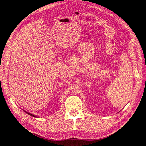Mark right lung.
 <instances>
[{"mask_svg":"<svg viewBox=\"0 0 146 146\" xmlns=\"http://www.w3.org/2000/svg\"><path fill=\"white\" fill-rule=\"evenodd\" d=\"M25 113H27V114H29V115H30V116H33V117H36L37 116H35V115H33V114H31V113H28V112H27V111H24Z\"/></svg>","mask_w":146,"mask_h":146,"instance_id":"right-lung-1","label":"right lung"}]
</instances>
